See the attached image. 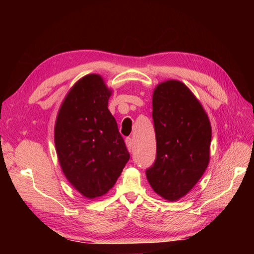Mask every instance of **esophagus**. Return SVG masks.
<instances>
[{
	"label": "esophagus",
	"mask_w": 254,
	"mask_h": 254,
	"mask_svg": "<svg viewBox=\"0 0 254 254\" xmlns=\"http://www.w3.org/2000/svg\"><path fill=\"white\" fill-rule=\"evenodd\" d=\"M125 143H126V146H127L129 152H132V150H133V142H132L131 137H127V139L125 140Z\"/></svg>",
	"instance_id": "1"
}]
</instances>
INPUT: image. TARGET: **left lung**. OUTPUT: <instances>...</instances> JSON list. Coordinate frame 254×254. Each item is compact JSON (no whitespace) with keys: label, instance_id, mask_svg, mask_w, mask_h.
Wrapping results in <instances>:
<instances>
[{"label":"left lung","instance_id":"1","mask_svg":"<svg viewBox=\"0 0 254 254\" xmlns=\"http://www.w3.org/2000/svg\"><path fill=\"white\" fill-rule=\"evenodd\" d=\"M152 120L157 153L146 177L158 195L176 201L194 188L209 165L211 124L201 104L178 80L156 87Z\"/></svg>","mask_w":254,"mask_h":254}]
</instances>
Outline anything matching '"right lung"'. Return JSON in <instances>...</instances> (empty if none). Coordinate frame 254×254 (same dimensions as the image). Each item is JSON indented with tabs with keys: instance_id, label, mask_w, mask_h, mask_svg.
<instances>
[{
	"instance_id": "right-lung-1",
	"label": "right lung",
	"mask_w": 254,
	"mask_h": 254,
	"mask_svg": "<svg viewBox=\"0 0 254 254\" xmlns=\"http://www.w3.org/2000/svg\"><path fill=\"white\" fill-rule=\"evenodd\" d=\"M111 93L102 76L86 75L68 91L55 124L61 170L73 188L89 199L108 193L130 158L108 110Z\"/></svg>"
}]
</instances>
